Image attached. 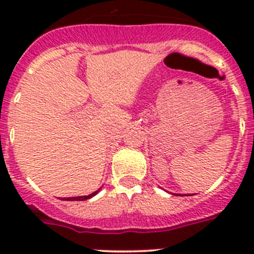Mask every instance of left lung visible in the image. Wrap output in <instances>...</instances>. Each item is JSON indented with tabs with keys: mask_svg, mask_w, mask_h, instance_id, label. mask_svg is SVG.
<instances>
[{
	"mask_svg": "<svg viewBox=\"0 0 254 254\" xmlns=\"http://www.w3.org/2000/svg\"><path fill=\"white\" fill-rule=\"evenodd\" d=\"M185 196H187V194H185ZM188 196H190V194H188Z\"/></svg>",
	"mask_w": 254,
	"mask_h": 254,
	"instance_id": "obj_1",
	"label": "left lung"
}]
</instances>
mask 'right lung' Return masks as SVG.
Returning a JSON list of instances; mask_svg holds the SVG:
<instances>
[{"mask_svg": "<svg viewBox=\"0 0 254 254\" xmlns=\"http://www.w3.org/2000/svg\"><path fill=\"white\" fill-rule=\"evenodd\" d=\"M100 190H95V192H94V193H91V194H89V196H80V197H68V198H64V201H85V199H89V198H91V197H94L95 196L96 193H98V192H99Z\"/></svg>", "mask_w": 254, "mask_h": 254, "instance_id": "add662e5", "label": "right lung"}]
</instances>
